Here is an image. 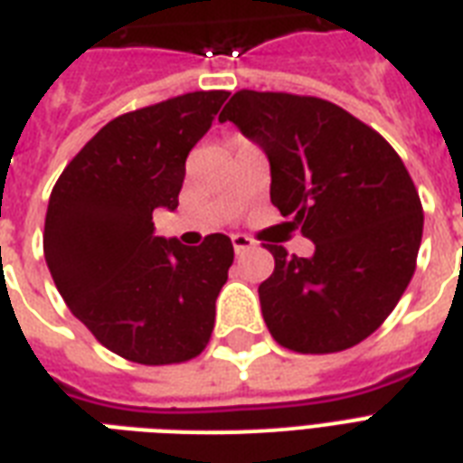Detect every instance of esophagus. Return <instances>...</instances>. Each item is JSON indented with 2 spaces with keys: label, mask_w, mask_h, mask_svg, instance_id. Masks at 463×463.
Wrapping results in <instances>:
<instances>
[{
  "label": "esophagus",
  "mask_w": 463,
  "mask_h": 463,
  "mask_svg": "<svg viewBox=\"0 0 463 463\" xmlns=\"http://www.w3.org/2000/svg\"><path fill=\"white\" fill-rule=\"evenodd\" d=\"M255 247V240L247 238V235H232V250H235V255H242L247 250H252Z\"/></svg>",
  "instance_id": "esophagus-1"
}]
</instances>
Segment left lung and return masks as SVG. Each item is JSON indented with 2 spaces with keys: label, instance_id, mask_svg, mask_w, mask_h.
Here are the masks:
<instances>
[{
  "label": "left lung",
  "instance_id": "1",
  "mask_svg": "<svg viewBox=\"0 0 463 463\" xmlns=\"http://www.w3.org/2000/svg\"><path fill=\"white\" fill-rule=\"evenodd\" d=\"M232 121L269 157L271 203L313 240V257L264 245V323L281 347L330 354L366 340L408 288L422 240V203L381 133L317 97L240 90Z\"/></svg>",
  "mask_w": 463,
  "mask_h": 463
}]
</instances>
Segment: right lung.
<instances>
[{"label":"right lung","mask_w":463,"mask_h":463,"mask_svg":"<svg viewBox=\"0 0 463 463\" xmlns=\"http://www.w3.org/2000/svg\"><path fill=\"white\" fill-rule=\"evenodd\" d=\"M231 91H189L109 121L52 186L43 252L67 308L118 357L182 364L206 349L232 242L155 235V208L179 206L186 155Z\"/></svg>","instance_id":"obj_1"}]
</instances>
